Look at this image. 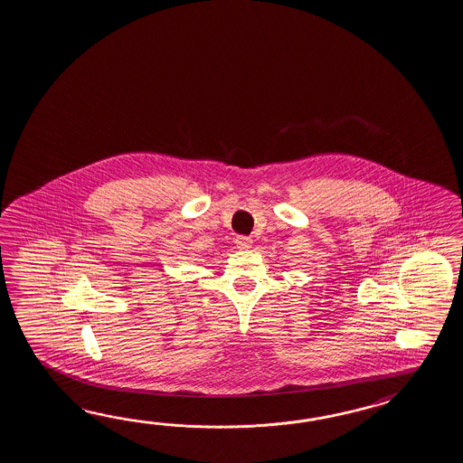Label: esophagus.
Returning a JSON list of instances; mask_svg holds the SVG:
<instances>
[{
	"label": "esophagus",
	"mask_w": 463,
	"mask_h": 463,
	"mask_svg": "<svg viewBox=\"0 0 463 463\" xmlns=\"http://www.w3.org/2000/svg\"><path fill=\"white\" fill-rule=\"evenodd\" d=\"M235 243H237V247L240 248V250H248V248H251L253 241H251V238L243 237V235H241V237H237Z\"/></svg>",
	"instance_id": "obj_1"
}]
</instances>
